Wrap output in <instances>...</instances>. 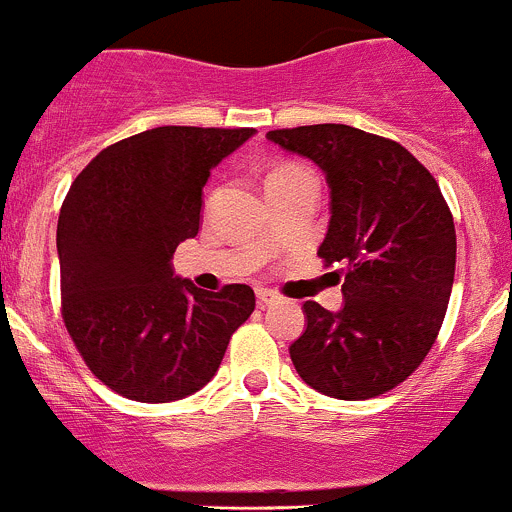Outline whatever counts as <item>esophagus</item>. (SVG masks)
I'll return each mask as SVG.
<instances>
[{
    "mask_svg": "<svg viewBox=\"0 0 512 512\" xmlns=\"http://www.w3.org/2000/svg\"><path fill=\"white\" fill-rule=\"evenodd\" d=\"M256 301L258 306H273V303H278V296L268 288H256Z\"/></svg>",
    "mask_w": 512,
    "mask_h": 512,
    "instance_id": "obj_1",
    "label": "esophagus"
}]
</instances>
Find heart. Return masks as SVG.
<instances>
[{
    "label": "heart",
    "instance_id": "b5f03b06",
    "mask_svg": "<svg viewBox=\"0 0 512 512\" xmlns=\"http://www.w3.org/2000/svg\"><path fill=\"white\" fill-rule=\"evenodd\" d=\"M296 176H308L306 171L301 169V166H278L276 171H273L271 176L266 179V184H271V181H286V179H296Z\"/></svg>",
    "mask_w": 512,
    "mask_h": 512
}]
</instances>
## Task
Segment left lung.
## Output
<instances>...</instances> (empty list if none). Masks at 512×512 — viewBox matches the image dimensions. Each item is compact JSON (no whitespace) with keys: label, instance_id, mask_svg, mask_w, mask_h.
Returning a JSON list of instances; mask_svg holds the SVG:
<instances>
[{"label":"left lung","instance_id":"obj_1","mask_svg":"<svg viewBox=\"0 0 512 512\" xmlns=\"http://www.w3.org/2000/svg\"><path fill=\"white\" fill-rule=\"evenodd\" d=\"M266 139L323 171L331 219L318 256L346 266L341 311L303 303L293 366L323 396H381L421 366L445 318L455 273L448 204L426 166L383 136L313 124Z\"/></svg>","mask_w":512,"mask_h":512}]
</instances>
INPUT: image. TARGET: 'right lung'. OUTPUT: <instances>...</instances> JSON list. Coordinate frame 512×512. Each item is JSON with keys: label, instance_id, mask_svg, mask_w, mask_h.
<instances>
[{"label": "right lung", "instance_id": "obj_1", "mask_svg": "<svg viewBox=\"0 0 512 512\" xmlns=\"http://www.w3.org/2000/svg\"><path fill=\"white\" fill-rule=\"evenodd\" d=\"M256 129L156 126L106 146L74 179L57 224L62 313L74 346L119 396L169 403L216 376L254 291L174 273L204 219L211 169Z\"/></svg>", "mask_w": 512, "mask_h": 512}]
</instances>
